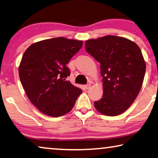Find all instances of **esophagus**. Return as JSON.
Instances as JSON below:
<instances>
[{"label": "esophagus", "instance_id": "esophagus-1", "mask_svg": "<svg viewBox=\"0 0 158 158\" xmlns=\"http://www.w3.org/2000/svg\"><path fill=\"white\" fill-rule=\"evenodd\" d=\"M91 84H86V85H85V88L86 89H89L91 87Z\"/></svg>", "mask_w": 158, "mask_h": 158}]
</instances>
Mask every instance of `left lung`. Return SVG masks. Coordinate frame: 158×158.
<instances>
[{
  "instance_id": "left-lung-1",
  "label": "left lung",
  "mask_w": 158,
  "mask_h": 158,
  "mask_svg": "<svg viewBox=\"0 0 158 158\" xmlns=\"http://www.w3.org/2000/svg\"><path fill=\"white\" fill-rule=\"evenodd\" d=\"M87 52L100 63L103 96L94 102L98 112L108 116L123 114L139 94L146 64L139 47L123 37L106 35L85 42Z\"/></svg>"
}]
</instances>
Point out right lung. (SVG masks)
<instances>
[{
	"mask_svg": "<svg viewBox=\"0 0 158 158\" xmlns=\"http://www.w3.org/2000/svg\"><path fill=\"white\" fill-rule=\"evenodd\" d=\"M83 41L55 37L32 44L23 54L19 77L29 100L40 111L62 116L72 109L82 90L67 81V64Z\"/></svg>",
	"mask_w": 158,
	"mask_h": 158,
	"instance_id": "1",
	"label": "right lung"
}]
</instances>
